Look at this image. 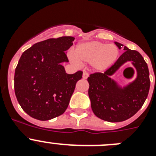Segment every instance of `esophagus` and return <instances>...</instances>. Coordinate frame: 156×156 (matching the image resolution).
Wrapping results in <instances>:
<instances>
[{
  "label": "esophagus",
  "mask_w": 156,
  "mask_h": 156,
  "mask_svg": "<svg viewBox=\"0 0 156 156\" xmlns=\"http://www.w3.org/2000/svg\"><path fill=\"white\" fill-rule=\"evenodd\" d=\"M88 76H89V74H88L87 72H83V79H87Z\"/></svg>",
  "instance_id": "esophagus-1"
}]
</instances>
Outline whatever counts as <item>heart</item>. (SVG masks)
I'll use <instances>...</instances> for the list:
<instances>
[{"instance_id": "obj_1", "label": "heart", "mask_w": 156, "mask_h": 156, "mask_svg": "<svg viewBox=\"0 0 156 156\" xmlns=\"http://www.w3.org/2000/svg\"><path fill=\"white\" fill-rule=\"evenodd\" d=\"M119 55V49L114 44H108L97 41H87L79 44L73 54L69 58L74 64L90 63L95 71L102 72L108 69L116 61Z\"/></svg>"}]
</instances>
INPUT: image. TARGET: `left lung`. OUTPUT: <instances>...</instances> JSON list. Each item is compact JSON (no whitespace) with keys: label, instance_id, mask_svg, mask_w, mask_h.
<instances>
[{"label":"left lung","instance_id":"8db88e82","mask_svg":"<svg viewBox=\"0 0 156 156\" xmlns=\"http://www.w3.org/2000/svg\"><path fill=\"white\" fill-rule=\"evenodd\" d=\"M115 44L119 49L123 48L124 53L104 73H95L87 78L92 111L100 119L112 122L126 120L137 113L148 97L150 87L148 65L141 55L120 43ZM128 61L135 68L137 76L131 82L121 86L111 76Z\"/></svg>","mask_w":156,"mask_h":156}]
</instances>
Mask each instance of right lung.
Returning <instances> with one entry per match:
<instances>
[{
	"label": "right lung",
	"mask_w": 156,
	"mask_h": 156,
	"mask_svg": "<svg viewBox=\"0 0 156 156\" xmlns=\"http://www.w3.org/2000/svg\"><path fill=\"white\" fill-rule=\"evenodd\" d=\"M73 37L51 38L25 51L15 72V93L29 115L45 121L65 112L83 72L66 73L62 63L69 62L67 51Z\"/></svg>",
	"instance_id": "1"
}]
</instances>
